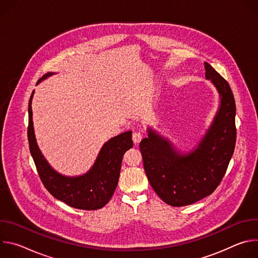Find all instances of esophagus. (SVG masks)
<instances>
[{
  "instance_id": "esophagus-1",
  "label": "esophagus",
  "mask_w": 258,
  "mask_h": 258,
  "mask_svg": "<svg viewBox=\"0 0 258 258\" xmlns=\"http://www.w3.org/2000/svg\"><path fill=\"white\" fill-rule=\"evenodd\" d=\"M142 138H143V136H142V134L140 132H134L133 133V141H134V143L136 145H138L141 142Z\"/></svg>"
}]
</instances>
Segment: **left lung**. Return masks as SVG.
Returning a JSON list of instances; mask_svg holds the SVG:
<instances>
[{
  "label": "left lung",
  "instance_id": "obj_1",
  "mask_svg": "<svg viewBox=\"0 0 258 258\" xmlns=\"http://www.w3.org/2000/svg\"><path fill=\"white\" fill-rule=\"evenodd\" d=\"M205 78L218 92L220 104L196 148L181 153L148 127L140 143L144 169L156 194L170 206L193 204L210 195L222 181L236 144V104L228 82L207 62Z\"/></svg>",
  "mask_w": 258,
  "mask_h": 258
}]
</instances>
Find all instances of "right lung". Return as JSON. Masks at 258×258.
Wrapping results in <instances>:
<instances>
[{"mask_svg": "<svg viewBox=\"0 0 258 258\" xmlns=\"http://www.w3.org/2000/svg\"><path fill=\"white\" fill-rule=\"evenodd\" d=\"M52 75L54 72L47 73L36 85ZM33 93L28 103L27 137L30 154L45 188L56 199L73 208L84 210L102 208L111 199L117 187L123 154L133 147L132 131L122 133L106 142L94 165L87 173L80 176L60 174L51 167L36 144L31 110Z\"/></svg>", "mask_w": 258, "mask_h": 258, "instance_id": "right-lung-1", "label": "right lung"}]
</instances>
